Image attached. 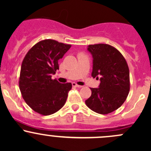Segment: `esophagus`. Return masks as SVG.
I'll return each mask as SVG.
<instances>
[{
	"mask_svg": "<svg viewBox=\"0 0 151 151\" xmlns=\"http://www.w3.org/2000/svg\"><path fill=\"white\" fill-rule=\"evenodd\" d=\"M72 86L73 87H75V88H82V85H77V83H72Z\"/></svg>",
	"mask_w": 151,
	"mask_h": 151,
	"instance_id": "obj_1",
	"label": "esophagus"
}]
</instances>
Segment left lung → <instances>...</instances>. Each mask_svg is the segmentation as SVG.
Returning <instances> with one entry per match:
<instances>
[{
    "mask_svg": "<svg viewBox=\"0 0 151 151\" xmlns=\"http://www.w3.org/2000/svg\"><path fill=\"white\" fill-rule=\"evenodd\" d=\"M93 55L92 77L101 81L99 88H91L87 106L97 113L106 115L116 110L126 101L130 90L129 69L123 55L106 44L88 45Z\"/></svg>",
    "mask_w": 151,
    "mask_h": 151,
    "instance_id": "left-lung-1",
    "label": "left lung"
}]
</instances>
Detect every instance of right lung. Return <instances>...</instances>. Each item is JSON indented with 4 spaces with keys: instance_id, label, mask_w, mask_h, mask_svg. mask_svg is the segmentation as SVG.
I'll return each instance as SVG.
<instances>
[{
    "instance_id": "obj_1",
    "label": "right lung",
    "mask_w": 151,
    "mask_h": 151,
    "mask_svg": "<svg viewBox=\"0 0 151 151\" xmlns=\"http://www.w3.org/2000/svg\"><path fill=\"white\" fill-rule=\"evenodd\" d=\"M71 47L45 39L33 45L22 60L19 78L21 94L26 104L41 115H52L66 103L71 83L61 84L51 75L59 69L58 60Z\"/></svg>"
}]
</instances>
